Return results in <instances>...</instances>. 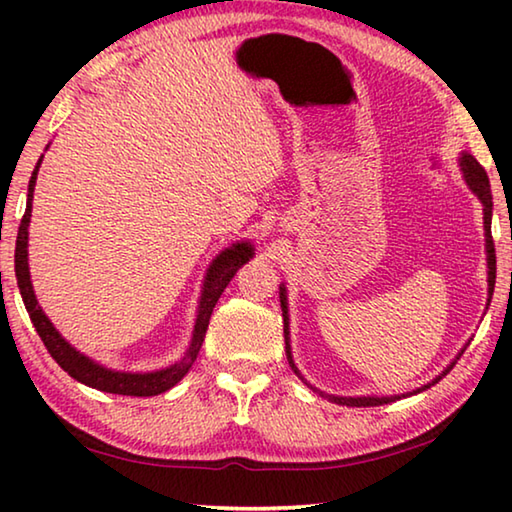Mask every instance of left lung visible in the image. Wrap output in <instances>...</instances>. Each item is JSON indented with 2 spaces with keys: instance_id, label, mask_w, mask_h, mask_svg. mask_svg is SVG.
Returning a JSON list of instances; mask_svg holds the SVG:
<instances>
[{
  "instance_id": "1",
  "label": "left lung",
  "mask_w": 512,
  "mask_h": 512,
  "mask_svg": "<svg viewBox=\"0 0 512 512\" xmlns=\"http://www.w3.org/2000/svg\"><path fill=\"white\" fill-rule=\"evenodd\" d=\"M458 167L463 171V178L467 187L472 189V194L479 198L481 205H483V230H485V255H488V305L492 300V291H495V277H497V257H495V244H492V194H490V180H488V173L481 167L476 158H472L470 153H461V158H458ZM280 307H282V318H284V343H287V359H289V366L291 370L296 372V375L305 381V384L311 388V391L327 397L329 402H336V404H343V406H381V404H391L395 400H402V397H409V395H418L422 391H427L433 384H438L440 379H443L449 370L454 368V363L458 361V357L465 352V348L456 354V359L449 363V366L440 372L436 379H431L429 384H424L420 388H415L411 393H402V395H388V397H377V395H361V397H343V395H329L318 391L316 386H311L309 381L302 377V372L298 370L296 361H293V354H291V334H289V300H287V287L280 284Z\"/></svg>"
}]
</instances>
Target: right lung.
<instances>
[{"mask_svg": "<svg viewBox=\"0 0 512 512\" xmlns=\"http://www.w3.org/2000/svg\"><path fill=\"white\" fill-rule=\"evenodd\" d=\"M45 155H40L36 169L31 173L29 180V194H27V212L22 216L20 230H17V244H15V277L17 287H20L24 307L29 311V318L36 332L40 334L42 343L49 350L51 357L63 368L69 377H74L81 384L97 388L103 393H115V395H131V397H151L169 391L183 379L189 368L194 366V361L201 352V345L205 339L207 325H210L212 309L216 300L221 298L223 289L228 287L232 277L244 266L250 257L255 255V246L250 241H237L228 248H223L219 255L212 259L210 268L205 271L203 287H201V298H198L196 307V320L192 329V339L183 357L173 361L171 366L160 368V370H149V372H128V370H115L103 366V363L90 359L88 354L76 350L72 343H69L63 334L58 332L54 323L47 318L45 311L38 305L36 291H33L31 284V273H29V223H31V203H33V189H36L38 171Z\"/></svg>", "mask_w": 512, "mask_h": 512, "instance_id": "1", "label": "right lung"}]
</instances>
